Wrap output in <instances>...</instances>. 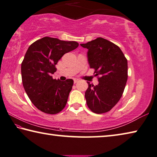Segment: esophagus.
<instances>
[{
    "label": "esophagus",
    "mask_w": 157,
    "mask_h": 157,
    "mask_svg": "<svg viewBox=\"0 0 157 157\" xmlns=\"http://www.w3.org/2000/svg\"><path fill=\"white\" fill-rule=\"evenodd\" d=\"M77 82H78V79L74 78V83H76Z\"/></svg>",
    "instance_id": "1"
}]
</instances>
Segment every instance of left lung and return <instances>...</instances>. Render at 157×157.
Masks as SVG:
<instances>
[{"label":"left lung","instance_id":"1","mask_svg":"<svg viewBox=\"0 0 157 157\" xmlns=\"http://www.w3.org/2000/svg\"><path fill=\"white\" fill-rule=\"evenodd\" d=\"M90 68L94 70L99 82L88 83L85 93L87 105L92 112L103 114L111 110L119 102L128 80V60L121 49L103 38H97L86 44Z\"/></svg>","mask_w":157,"mask_h":157}]
</instances>
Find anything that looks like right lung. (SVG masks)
I'll return each instance as SVG.
<instances>
[{
  "instance_id": "right-lung-1",
  "label": "right lung",
  "mask_w": 157,
  "mask_h": 157,
  "mask_svg": "<svg viewBox=\"0 0 157 157\" xmlns=\"http://www.w3.org/2000/svg\"><path fill=\"white\" fill-rule=\"evenodd\" d=\"M78 46L76 41L43 37L29 47L21 63L22 82L30 101L41 112L55 114L67 102L74 81H61L51 76L56 65L65 53Z\"/></svg>"
}]
</instances>
